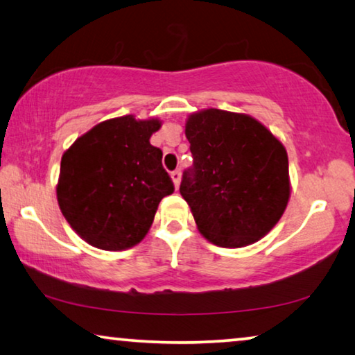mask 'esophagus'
Wrapping results in <instances>:
<instances>
[{
  "instance_id": "34e87169",
  "label": "esophagus",
  "mask_w": 355,
  "mask_h": 355,
  "mask_svg": "<svg viewBox=\"0 0 355 355\" xmlns=\"http://www.w3.org/2000/svg\"><path fill=\"white\" fill-rule=\"evenodd\" d=\"M171 178H172L173 184H175V189H178L180 182H182V172H180V171H173V172L171 173Z\"/></svg>"
}]
</instances>
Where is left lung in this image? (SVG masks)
Segmentation results:
<instances>
[{
	"mask_svg": "<svg viewBox=\"0 0 355 355\" xmlns=\"http://www.w3.org/2000/svg\"><path fill=\"white\" fill-rule=\"evenodd\" d=\"M184 128L194 164L180 194L199 232L220 248L257 243L290 200L284 144L248 114L214 107L191 114Z\"/></svg>",
	"mask_w": 355,
	"mask_h": 355,
	"instance_id": "obj_1",
	"label": "left lung"
}]
</instances>
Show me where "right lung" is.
Returning <instances> with one entry per match:
<instances>
[{
  "instance_id": "obj_1",
  "label": "right lung",
  "mask_w": 355,
  "mask_h": 355,
  "mask_svg": "<svg viewBox=\"0 0 355 355\" xmlns=\"http://www.w3.org/2000/svg\"><path fill=\"white\" fill-rule=\"evenodd\" d=\"M159 128L158 119H110L65 150L58 203L84 241L125 250L147 235L161 199L173 192L163 152L150 144Z\"/></svg>"
}]
</instances>
